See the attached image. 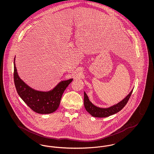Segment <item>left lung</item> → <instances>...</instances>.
I'll return each mask as SVG.
<instances>
[{
  "label": "left lung",
  "instance_id": "8db88e82",
  "mask_svg": "<svg viewBox=\"0 0 154 154\" xmlns=\"http://www.w3.org/2000/svg\"><path fill=\"white\" fill-rule=\"evenodd\" d=\"M133 90V89H132L131 92L121 102L118 103L116 104L110 106V107H108V108H100L95 106L89 100L88 96L84 92V107L86 110L87 111V112L94 117L104 118L109 117L110 116L116 114L117 112L121 111L124 107L125 106L126 104L131 96L132 95Z\"/></svg>",
  "mask_w": 154,
  "mask_h": 154
}]
</instances>
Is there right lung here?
<instances>
[{"label":"right lung","mask_w":154,"mask_h":154,"mask_svg":"<svg viewBox=\"0 0 154 154\" xmlns=\"http://www.w3.org/2000/svg\"><path fill=\"white\" fill-rule=\"evenodd\" d=\"M14 60V81L17 92L30 108L38 114H51L58 109L65 90L73 79L61 81L49 91H37L30 87L19 77Z\"/></svg>","instance_id":"add662e5"}]
</instances>
